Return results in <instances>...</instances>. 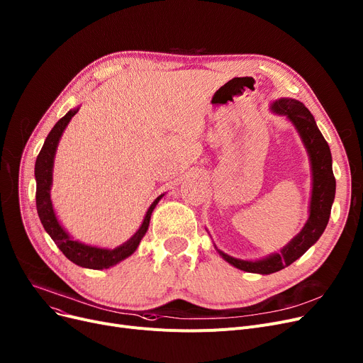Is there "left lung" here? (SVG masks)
<instances>
[{
    "label": "left lung",
    "mask_w": 363,
    "mask_h": 363,
    "mask_svg": "<svg viewBox=\"0 0 363 363\" xmlns=\"http://www.w3.org/2000/svg\"><path fill=\"white\" fill-rule=\"evenodd\" d=\"M272 108L274 111L287 116L297 128L311 157L313 186L311 200V216L300 234H297L285 245L281 253H275L262 260L249 262L234 259L219 252L220 256L228 263L234 264L235 268L245 272L262 275L274 274L284 269L285 266L291 264L294 260L306 253L309 247L318 241L322 233L325 231L327 223L330 220L331 206L335 196V178L333 174L331 151L328 143L322 137L319 128L316 126V122L311 111L303 103L290 99H281L275 101Z\"/></svg>",
    "instance_id": "8db88e82"
}]
</instances>
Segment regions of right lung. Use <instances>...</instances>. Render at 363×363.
<instances>
[{
    "instance_id": "1",
    "label": "right lung",
    "mask_w": 363,
    "mask_h": 363,
    "mask_svg": "<svg viewBox=\"0 0 363 363\" xmlns=\"http://www.w3.org/2000/svg\"><path fill=\"white\" fill-rule=\"evenodd\" d=\"M78 113V108L70 110L66 116H63L59 122L54 125L51 132L48 133V137L45 138V143L38 155L36 163H35V178H36V211L38 216L41 219L43 226L45 228V231L50 234L55 245L63 252V255L73 263L82 266V268L88 269H106L110 268V266L119 263L121 260L126 259L130 256L133 252L137 250V247L141 241V238L145 235L148 225H150V218L152 211H155L156 204L159 200L163 197H157L152 204L150 206L148 212L144 218V222L138 233L133 235L129 241L125 244L116 247L113 250L107 249H99V247H92V245H85L82 242L74 241L69 237V234L60 226L59 220H57L54 211H52V204L50 199V189H51V181H52V163H54V156H55V150L57 144H59V140L62 137V133L70 119Z\"/></svg>"
}]
</instances>
